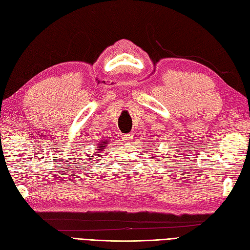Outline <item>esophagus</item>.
Returning a JSON list of instances; mask_svg holds the SVG:
<instances>
[{
    "instance_id": "1",
    "label": "esophagus",
    "mask_w": 250,
    "mask_h": 250,
    "mask_svg": "<svg viewBox=\"0 0 250 250\" xmlns=\"http://www.w3.org/2000/svg\"><path fill=\"white\" fill-rule=\"evenodd\" d=\"M132 133H129V134H125V135H123V140H124V142H129V141H131V139H132Z\"/></svg>"
}]
</instances>
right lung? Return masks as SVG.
I'll return each mask as SVG.
<instances>
[{"label": "right lung", "mask_w": 250, "mask_h": 250, "mask_svg": "<svg viewBox=\"0 0 250 250\" xmlns=\"http://www.w3.org/2000/svg\"><path fill=\"white\" fill-rule=\"evenodd\" d=\"M108 142H109V140L108 139H103V140H101V141H99L98 143H96V147H95V149L97 150V152H96V154L97 153H100V152H102V151L107 147V144H108ZM95 156H97V155H95Z\"/></svg>", "instance_id": "right-lung-1"}]
</instances>
